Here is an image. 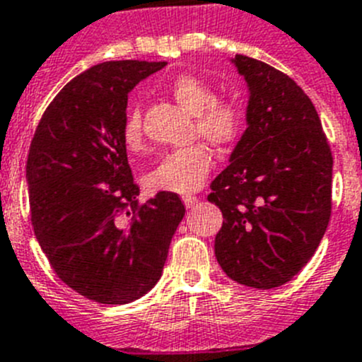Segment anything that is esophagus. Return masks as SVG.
Returning <instances> with one entry per match:
<instances>
[{"label":"esophagus","mask_w":362,"mask_h":362,"mask_svg":"<svg viewBox=\"0 0 362 362\" xmlns=\"http://www.w3.org/2000/svg\"><path fill=\"white\" fill-rule=\"evenodd\" d=\"M197 201H199V199L195 197V195H185V197H183V203H185V206H187V208H194L195 204H197Z\"/></svg>","instance_id":"34e87169"}]
</instances>
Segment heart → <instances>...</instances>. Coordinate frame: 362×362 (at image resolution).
<instances>
[{
	"label": "heart",
	"instance_id": "1",
	"mask_svg": "<svg viewBox=\"0 0 362 362\" xmlns=\"http://www.w3.org/2000/svg\"><path fill=\"white\" fill-rule=\"evenodd\" d=\"M170 93L185 111L195 116V132L201 140L214 147H228L238 138L244 124L240 105L233 100L215 98V89L192 75H181L170 84ZM124 141L136 151L144 144L141 115L131 107L125 115ZM211 170V156L203 145L177 148L161 158L158 165L145 175V185L152 192L192 194L199 190Z\"/></svg>",
	"mask_w": 362,
	"mask_h": 362
}]
</instances>
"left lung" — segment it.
I'll list each match as a JSON object with an SVG mask.
<instances>
[{
  "instance_id": "left-lung-1",
  "label": "left lung",
  "mask_w": 362,
  "mask_h": 362,
  "mask_svg": "<svg viewBox=\"0 0 362 362\" xmlns=\"http://www.w3.org/2000/svg\"><path fill=\"white\" fill-rule=\"evenodd\" d=\"M247 84L246 131L211 181L222 211L215 257L233 281L274 289L303 269L332 210V152L320 116L285 73L246 55L231 59Z\"/></svg>"
}]
</instances>
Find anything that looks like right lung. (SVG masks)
<instances>
[{"label": "right lung", "instance_id": "obj_1", "mask_svg": "<svg viewBox=\"0 0 362 362\" xmlns=\"http://www.w3.org/2000/svg\"><path fill=\"white\" fill-rule=\"evenodd\" d=\"M167 62L111 61L61 89L42 115L26 161L32 226L68 287L124 305L158 284L185 217L177 194L141 203L125 148L127 97Z\"/></svg>", "mask_w": 362, "mask_h": 362}]
</instances>
